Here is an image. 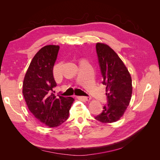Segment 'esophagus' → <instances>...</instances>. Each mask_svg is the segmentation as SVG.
I'll return each instance as SVG.
<instances>
[{
	"instance_id": "34e87169",
	"label": "esophagus",
	"mask_w": 160,
	"mask_h": 160,
	"mask_svg": "<svg viewBox=\"0 0 160 160\" xmlns=\"http://www.w3.org/2000/svg\"><path fill=\"white\" fill-rule=\"evenodd\" d=\"M78 98L81 100L87 101H89L91 99L90 97H83V96H81V97H78Z\"/></svg>"
}]
</instances>
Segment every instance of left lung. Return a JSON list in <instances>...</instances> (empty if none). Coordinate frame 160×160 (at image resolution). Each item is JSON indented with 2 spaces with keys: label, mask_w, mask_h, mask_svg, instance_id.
<instances>
[{
  "label": "left lung",
  "mask_w": 160,
  "mask_h": 160,
  "mask_svg": "<svg viewBox=\"0 0 160 160\" xmlns=\"http://www.w3.org/2000/svg\"><path fill=\"white\" fill-rule=\"evenodd\" d=\"M96 51L108 103L95 119L103 123H113L122 117L129 105L133 89L132 77L122 60L109 45L98 42Z\"/></svg>",
  "instance_id": "1"
}]
</instances>
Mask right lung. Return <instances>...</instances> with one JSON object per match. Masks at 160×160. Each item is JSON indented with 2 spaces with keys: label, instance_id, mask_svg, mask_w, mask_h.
Instances as JSON below:
<instances>
[{
  "label": "right lung",
  "instance_id": "1",
  "mask_svg": "<svg viewBox=\"0 0 160 160\" xmlns=\"http://www.w3.org/2000/svg\"><path fill=\"white\" fill-rule=\"evenodd\" d=\"M59 48L53 45L41 48L32 58L22 84L28 109L38 122L49 128L58 127L65 122L75 101L71 97L53 93V88L57 85L53 66Z\"/></svg>",
  "mask_w": 160,
  "mask_h": 160
}]
</instances>
